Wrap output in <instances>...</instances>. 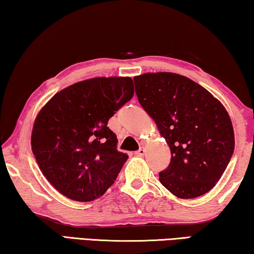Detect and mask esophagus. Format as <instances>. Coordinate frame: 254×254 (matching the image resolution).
Returning <instances> with one entry per match:
<instances>
[{
	"instance_id": "esophagus-1",
	"label": "esophagus",
	"mask_w": 254,
	"mask_h": 254,
	"mask_svg": "<svg viewBox=\"0 0 254 254\" xmlns=\"http://www.w3.org/2000/svg\"><path fill=\"white\" fill-rule=\"evenodd\" d=\"M144 153H145V149H144L143 147H141V148L135 152V156H137V157H142V156H144Z\"/></svg>"
}]
</instances>
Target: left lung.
Wrapping results in <instances>:
<instances>
[{
    "label": "left lung",
    "mask_w": 254,
    "mask_h": 254,
    "mask_svg": "<svg viewBox=\"0 0 254 254\" xmlns=\"http://www.w3.org/2000/svg\"><path fill=\"white\" fill-rule=\"evenodd\" d=\"M137 100L171 152L159 180L178 198H196L222 177L234 151V131L222 103L203 86L174 72L135 76Z\"/></svg>",
    "instance_id": "obj_1"
}]
</instances>
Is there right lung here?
<instances>
[{"instance_id":"1","label":"right lung","mask_w":254,"mask_h":254,"mask_svg":"<svg viewBox=\"0 0 254 254\" xmlns=\"http://www.w3.org/2000/svg\"><path fill=\"white\" fill-rule=\"evenodd\" d=\"M134 94L130 77H96L62 89L34 120L31 148L55 189L76 201H92L114 184L127 153L118 151L107 122Z\"/></svg>"}]
</instances>
